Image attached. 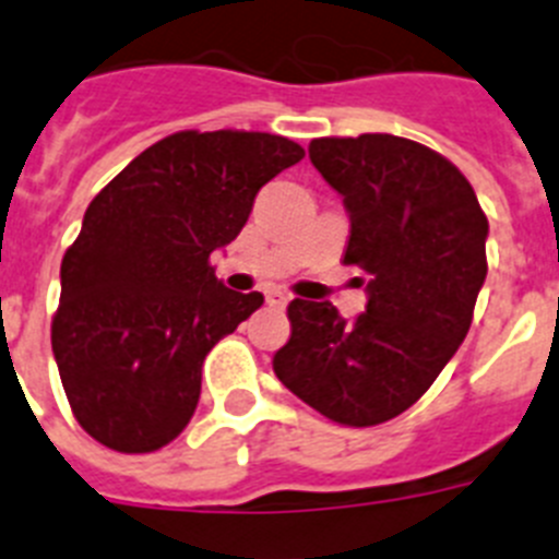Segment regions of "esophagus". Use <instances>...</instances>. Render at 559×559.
I'll return each mask as SVG.
<instances>
[{
    "label": "esophagus",
    "instance_id": "34e87169",
    "mask_svg": "<svg viewBox=\"0 0 559 559\" xmlns=\"http://www.w3.org/2000/svg\"><path fill=\"white\" fill-rule=\"evenodd\" d=\"M265 302H269L271 308H285V305H288V294H283L280 288H271L265 290Z\"/></svg>",
    "mask_w": 559,
    "mask_h": 559
}]
</instances>
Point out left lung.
Listing matches in <instances>:
<instances>
[{
    "instance_id": "obj_1",
    "label": "left lung",
    "mask_w": 559,
    "mask_h": 559,
    "mask_svg": "<svg viewBox=\"0 0 559 559\" xmlns=\"http://www.w3.org/2000/svg\"><path fill=\"white\" fill-rule=\"evenodd\" d=\"M308 153L347 206L344 265L369 274V302L347 322L294 299L274 372L338 426H380L431 389L471 330L490 226L462 170L419 142L322 136Z\"/></svg>"
}]
</instances>
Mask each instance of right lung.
<instances>
[{
	"label": "right lung",
	"mask_w": 559,
	"mask_h": 559,
	"mask_svg": "<svg viewBox=\"0 0 559 559\" xmlns=\"http://www.w3.org/2000/svg\"><path fill=\"white\" fill-rule=\"evenodd\" d=\"M263 131H179L108 181L61 263L52 353L83 431L120 453L179 437L201 367L263 294L224 288L210 254L249 221L260 187L302 159Z\"/></svg>",
	"instance_id": "right-lung-1"
}]
</instances>
